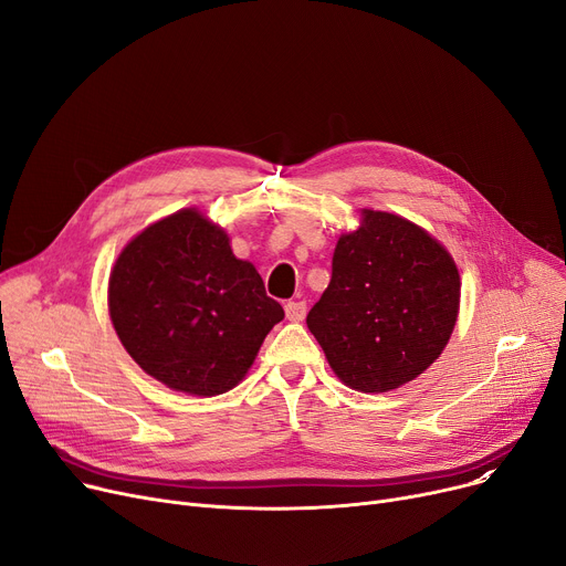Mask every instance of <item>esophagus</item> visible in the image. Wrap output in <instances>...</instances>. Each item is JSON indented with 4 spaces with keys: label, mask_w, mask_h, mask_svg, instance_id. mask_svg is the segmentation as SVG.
<instances>
[{
    "label": "esophagus",
    "mask_w": 566,
    "mask_h": 566,
    "mask_svg": "<svg viewBox=\"0 0 566 566\" xmlns=\"http://www.w3.org/2000/svg\"><path fill=\"white\" fill-rule=\"evenodd\" d=\"M284 312H286V318L293 321V323H301L307 314V303L305 301H289L284 305Z\"/></svg>",
    "instance_id": "34e87169"
}]
</instances>
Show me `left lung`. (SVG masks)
<instances>
[{"label": "left lung", "instance_id": "1", "mask_svg": "<svg viewBox=\"0 0 566 566\" xmlns=\"http://www.w3.org/2000/svg\"><path fill=\"white\" fill-rule=\"evenodd\" d=\"M459 298V271L436 238L365 208L360 227L337 241L331 284L307 328L348 388L388 392L448 346Z\"/></svg>", "mask_w": 566, "mask_h": 566}]
</instances>
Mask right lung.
<instances>
[{"label":"right lung","mask_w":566,"mask_h":566,"mask_svg":"<svg viewBox=\"0 0 566 566\" xmlns=\"http://www.w3.org/2000/svg\"><path fill=\"white\" fill-rule=\"evenodd\" d=\"M109 316L130 358L167 388L216 397L241 380L284 318L250 261L195 208L151 227L118 254Z\"/></svg>","instance_id":"right-lung-1"}]
</instances>
